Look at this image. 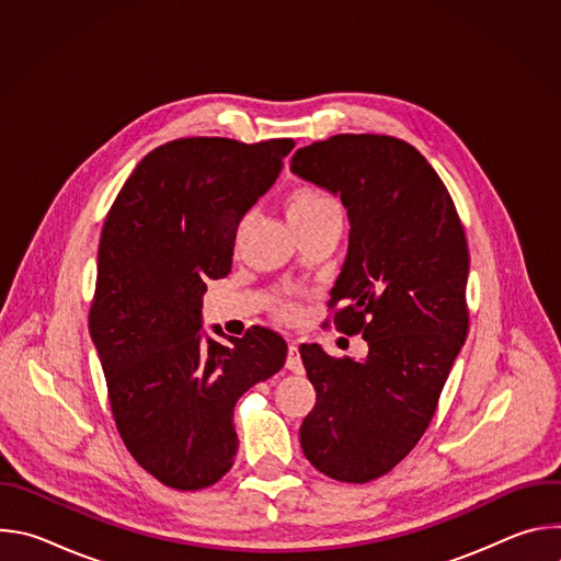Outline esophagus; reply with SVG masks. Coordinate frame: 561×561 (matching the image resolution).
I'll return each mask as SVG.
<instances>
[{
    "instance_id": "esophagus-1",
    "label": "esophagus",
    "mask_w": 561,
    "mask_h": 561,
    "mask_svg": "<svg viewBox=\"0 0 561 561\" xmlns=\"http://www.w3.org/2000/svg\"><path fill=\"white\" fill-rule=\"evenodd\" d=\"M286 368L293 370L295 375H301L304 373V364H301V355H299V348L295 342L288 344V357H286Z\"/></svg>"
}]
</instances>
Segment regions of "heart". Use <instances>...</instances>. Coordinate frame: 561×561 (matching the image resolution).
Masks as SVG:
<instances>
[{
	"label": "heart",
	"instance_id": "1",
	"mask_svg": "<svg viewBox=\"0 0 561 561\" xmlns=\"http://www.w3.org/2000/svg\"><path fill=\"white\" fill-rule=\"evenodd\" d=\"M286 215H288V221L293 224V228L297 230V234L306 232L314 226H322L327 221L342 219L337 202L329 193H324L322 188H314V186L293 188L286 197ZM295 312H297V308L293 301L284 299V301L275 304V314L279 319H284V322H290Z\"/></svg>",
	"mask_w": 561,
	"mask_h": 561
}]
</instances>
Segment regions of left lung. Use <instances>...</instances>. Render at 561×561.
<instances>
[{"label":"left lung","instance_id":"1","mask_svg":"<svg viewBox=\"0 0 561 561\" xmlns=\"http://www.w3.org/2000/svg\"><path fill=\"white\" fill-rule=\"evenodd\" d=\"M290 171L342 197L348 255L331 290L333 324L368 355H299L317 390L299 428L306 459L337 482L392 470L426 433L468 333V244L424 154L388 135H333L299 148Z\"/></svg>","mask_w":561,"mask_h":561}]
</instances>
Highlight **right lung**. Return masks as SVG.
<instances>
[{"label":"right lung","mask_w":561,"mask_h":561,"mask_svg":"<svg viewBox=\"0 0 561 561\" xmlns=\"http://www.w3.org/2000/svg\"><path fill=\"white\" fill-rule=\"evenodd\" d=\"M293 146L228 137L162 144L106 215L89 329L128 453L175 491L208 489L230 470L237 399L286 362L275 331L253 327L219 344L199 329L206 282L230 273L237 226Z\"/></svg>","instance_id":"right-lung-1"}]
</instances>
